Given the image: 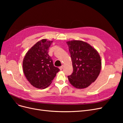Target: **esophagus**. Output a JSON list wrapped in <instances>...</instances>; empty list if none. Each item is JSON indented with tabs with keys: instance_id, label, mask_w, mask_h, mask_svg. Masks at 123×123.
<instances>
[{
	"instance_id": "34e87169",
	"label": "esophagus",
	"mask_w": 123,
	"mask_h": 123,
	"mask_svg": "<svg viewBox=\"0 0 123 123\" xmlns=\"http://www.w3.org/2000/svg\"><path fill=\"white\" fill-rule=\"evenodd\" d=\"M63 68H64V66H61L60 67H59V69H60L61 70H62L63 69Z\"/></svg>"
}]
</instances>
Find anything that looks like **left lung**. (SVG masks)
I'll use <instances>...</instances> for the list:
<instances>
[{"label": "left lung", "instance_id": "8db88e82", "mask_svg": "<svg viewBox=\"0 0 123 123\" xmlns=\"http://www.w3.org/2000/svg\"><path fill=\"white\" fill-rule=\"evenodd\" d=\"M71 57L73 71L68 76L70 83L77 89H84L93 83L102 68V60L94 48L82 40L66 42Z\"/></svg>", "mask_w": 123, "mask_h": 123}]
</instances>
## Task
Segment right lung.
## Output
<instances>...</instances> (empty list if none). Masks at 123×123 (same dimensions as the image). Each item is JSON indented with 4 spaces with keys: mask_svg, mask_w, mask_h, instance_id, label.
Segmentation results:
<instances>
[{
    "mask_svg": "<svg viewBox=\"0 0 123 123\" xmlns=\"http://www.w3.org/2000/svg\"><path fill=\"white\" fill-rule=\"evenodd\" d=\"M52 42L47 39L40 40L28 51L24 58V73L29 82L36 88H47L59 71L48 54Z\"/></svg>",
    "mask_w": 123,
    "mask_h": 123,
    "instance_id": "add662e5",
    "label": "right lung"
}]
</instances>
